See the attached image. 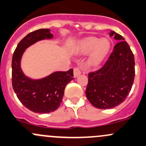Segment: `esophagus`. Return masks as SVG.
I'll use <instances>...</instances> for the list:
<instances>
[{
    "mask_svg": "<svg viewBox=\"0 0 146 146\" xmlns=\"http://www.w3.org/2000/svg\"><path fill=\"white\" fill-rule=\"evenodd\" d=\"M81 74V71L79 68H75L73 69V75H74L75 78H77L78 76Z\"/></svg>",
    "mask_w": 146,
    "mask_h": 146,
    "instance_id": "obj_1",
    "label": "esophagus"
}]
</instances>
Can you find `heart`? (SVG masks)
Instances as JSON below:
<instances>
[{
  "instance_id": "obj_1",
  "label": "heart",
  "mask_w": 146,
  "mask_h": 146,
  "mask_svg": "<svg viewBox=\"0 0 146 146\" xmlns=\"http://www.w3.org/2000/svg\"><path fill=\"white\" fill-rule=\"evenodd\" d=\"M110 42L107 38L90 37L81 40L76 45L78 54H87L90 53L87 64L90 67H96L102 63L110 51Z\"/></svg>"
}]
</instances>
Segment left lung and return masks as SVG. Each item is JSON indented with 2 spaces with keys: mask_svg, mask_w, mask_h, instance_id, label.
I'll list each match as a JSON object with an SVG mask.
<instances>
[{
  "mask_svg": "<svg viewBox=\"0 0 146 146\" xmlns=\"http://www.w3.org/2000/svg\"><path fill=\"white\" fill-rule=\"evenodd\" d=\"M117 40L109 58L99 70L88 75L86 96L94 107L110 109L119 105L131 91L135 76L134 56L125 38L113 31Z\"/></svg>",
  "mask_w": 146,
  "mask_h": 146,
  "instance_id": "left-lung-1",
  "label": "left lung"
}]
</instances>
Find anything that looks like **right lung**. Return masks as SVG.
Wrapping results in <instances>:
<instances>
[{
    "label": "right lung",
    "mask_w": 146,
    "mask_h": 146,
    "mask_svg": "<svg viewBox=\"0 0 146 146\" xmlns=\"http://www.w3.org/2000/svg\"><path fill=\"white\" fill-rule=\"evenodd\" d=\"M53 38L50 29H42L27 35L17 45L12 56V87L20 102L26 108L38 113H48L60 106L66 86L74 79L73 70L53 72L40 79L25 76L21 60L25 50L38 41Z\"/></svg>",
    "instance_id": "right-lung-1"
}]
</instances>
